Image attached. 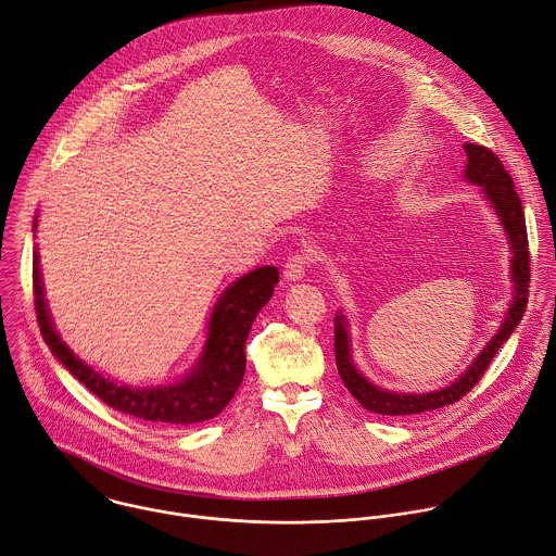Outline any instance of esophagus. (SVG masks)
Segmentation results:
<instances>
[{
    "instance_id": "1",
    "label": "esophagus",
    "mask_w": 556,
    "mask_h": 556,
    "mask_svg": "<svg viewBox=\"0 0 556 556\" xmlns=\"http://www.w3.org/2000/svg\"><path fill=\"white\" fill-rule=\"evenodd\" d=\"M308 265H311L308 254H304V252H302V254H293V256L287 258L285 269H282V276H285L289 282L302 280L304 274H306V269H308Z\"/></svg>"
}]
</instances>
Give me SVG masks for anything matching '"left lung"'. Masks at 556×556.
Here are the masks:
<instances>
[{"instance_id":"1","label":"left lung","mask_w":556,"mask_h":556,"mask_svg":"<svg viewBox=\"0 0 556 556\" xmlns=\"http://www.w3.org/2000/svg\"><path fill=\"white\" fill-rule=\"evenodd\" d=\"M467 151V170L465 179L471 184H478L484 192V197L491 201L495 214L500 216L504 232L510 241L513 261H510V278H513V300L508 306V313L500 326V330L493 336V340L486 344V349L473 359V364L460 375L452 386L435 390V392H422V394H407V392H390L383 388L372 386L353 364L351 359V340H349V321L340 313L336 317V362L340 377L349 392L368 409L375 414L386 416H407V414H422L429 409H438L452 405L467 396V392L482 379L484 370L493 362L495 353L502 349V344L510 338V332L521 321V315L528 304V282H530V252H528V235H526V216L521 207V199L515 192L513 177L504 168L502 160L482 144H465Z\"/></svg>"}]
</instances>
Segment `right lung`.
Masks as SVG:
<instances>
[{
    "label": "right lung",
    "mask_w": 556,
    "mask_h": 556,
    "mask_svg": "<svg viewBox=\"0 0 556 556\" xmlns=\"http://www.w3.org/2000/svg\"><path fill=\"white\" fill-rule=\"evenodd\" d=\"M278 280V269L267 265L245 274L224 291L212 311L203 353L186 379L160 388H129L109 381L91 370L59 338L46 306L39 254L37 250L33 254L37 321L54 357L109 407L142 420L168 425L203 422L226 409L245 375V342L252 330V321L269 302Z\"/></svg>",
    "instance_id": "1"
}]
</instances>
